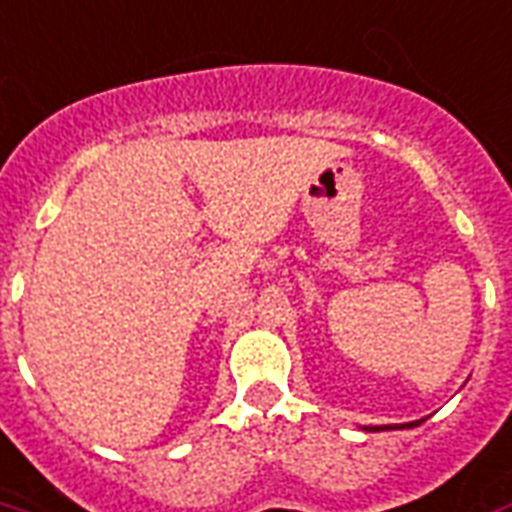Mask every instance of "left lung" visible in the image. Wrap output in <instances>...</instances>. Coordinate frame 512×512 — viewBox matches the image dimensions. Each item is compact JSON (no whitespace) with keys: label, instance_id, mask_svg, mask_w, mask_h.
I'll return each mask as SVG.
<instances>
[{"label":"left lung","instance_id":"left-lung-1","mask_svg":"<svg viewBox=\"0 0 512 512\" xmlns=\"http://www.w3.org/2000/svg\"><path fill=\"white\" fill-rule=\"evenodd\" d=\"M420 420H415V423H407V429H412V426H418ZM380 429H388V426H366V431H380Z\"/></svg>","mask_w":512,"mask_h":512}]
</instances>
